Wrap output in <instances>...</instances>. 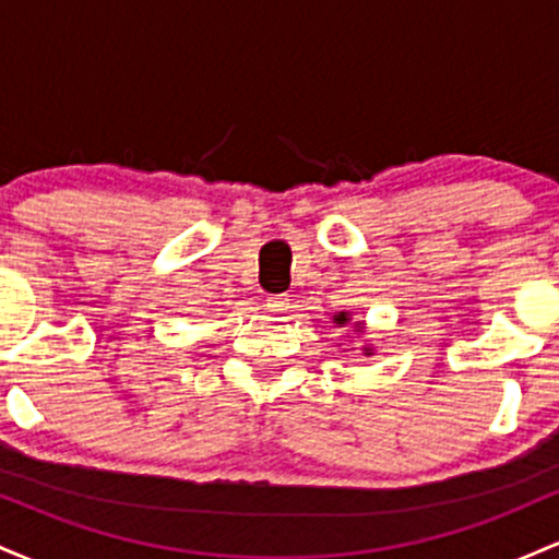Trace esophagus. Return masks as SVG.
Returning a JSON list of instances; mask_svg holds the SVG:
<instances>
[{
	"label": "esophagus",
	"mask_w": 559,
	"mask_h": 559,
	"mask_svg": "<svg viewBox=\"0 0 559 559\" xmlns=\"http://www.w3.org/2000/svg\"><path fill=\"white\" fill-rule=\"evenodd\" d=\"M265 307L271 312H275V316H281V312L288 310V297H286V294H267Z\"/></svg>",
	"instance_id": "obj_1"
}]
</instances>
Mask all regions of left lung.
<instances>
[{
  "label": "left lung",
  "mask_w": 559,
  "mask_h": 559,
  "mask_svg": "<svg viewBox=\"0 0 559 559\" xmlns=\"http://www.w3.org/2000/svg\"><path fill=\"white\" fill-rule=\"evenodd\" d=\"M333 323H336V329H349V331H357V336H365V323H362V320L352 323V316L346 310L344 312H336V316H333ZM362 355L365 357L376 355V349L368 342H365L362 344Z\"/></svg>",
  "instance_id": "8db88e82"
}]
</instances>
